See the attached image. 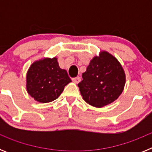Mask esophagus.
I'll use <instances>...</instances> for the list:
<instances>
[{"mask_svg": "<svg viewBox=\"0 0 152 152\" xmlns=\"http://www.w3.org/2000/svg\"><path fill=\"white\" fill-rule=\"evenodd\" d=\"M72 80H73V82H75V84H77V83H79L80 81V77H79V76L73 77V78H72Z\"/></svg>", "mask_w": 152, "mask_h": 152, "instance_id": "1", "label": "esophagus"}]
</instances>
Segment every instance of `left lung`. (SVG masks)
Here are the masks:
<instances>
[{
    "label": "left lung",
    "mask_w": 152,
    "mask_h": 152,
    "mask_svg": "<svg viewBox=\"0 0 152 152\" xmlns=\"http://www.w3.org/2000/svg\"><path fill=\"white\" fill-rule=\"evenodd\" d=\"M83 80L77 84L84 101L103 107L116 100L126 84V75L120 63L107 52H100L91 61Z\"/></svg>",
    "instance_id": "1"
}]
</instances>
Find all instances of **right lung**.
Segmentation results:
<instances>
[{
	"label": "right lung",
	"instance_id": "right-lung-1",
	"mask_svg": "<svg viewBox=\"0 0 152 152\" xmlns=\"http://www.w3.org/2000/svg\"><path fill=\"white\" fill-rule=\"evenodd\" d=\"M72 81L66 70L60 68L56 58L35 61L26 75V89L36 101L49 103L56 100L64 87Z\"/></svg>",
	"mask_w": 152,
	"mask_h": 152
}]
</instances>
